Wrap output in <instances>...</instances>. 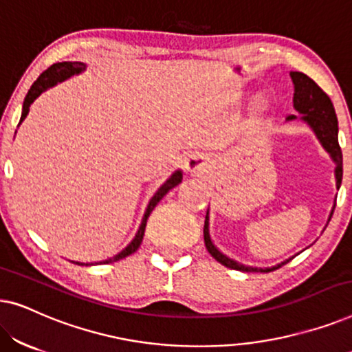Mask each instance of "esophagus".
Listing matches in <instances>:
<instances>
[{"label":"esophagus","instance_id":"1","mask_svg":"<svg viewBox=\"0 0 352 352\" xmlns=\"http://www.w3.org/2000/svg\"><path fill=\"white\" fill-rule=\"evenodd\" d=\"M184 166H186V171L192 173V175H204L206 171V163L204 160V157L197 155V153L187 158Z\"/></svg>","mask_w":352,"mask_h":352}]
</instances>
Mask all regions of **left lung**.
<instances>
[{"instance_id": "8db88e82", "label": "left lung", "mask_w": 352, "mask_h": 352, "mask_svg": "<svg viewBox=\"0 0 352 352\" xmlns=\"http://www.w3.org/2000/svg\"><path fill=\"white\" fill-rule=\"evenodd\" d=\"M293 86H295V93H293V107L300 117L296 115H288L287 122L292 120H301L307 126L312 129V133L316 134V138L319 139L320 146L325 148V152L329 153L331 160L335 163V179H336V189H340L341 179H343V153H341L340 144H338V120H336V113L333 109V104L329 96L322 91L314 80H311L309 76L301 74V72H290ZM335 205L330 211L329 221L333 214ZM327 221V224H329ZM204 239H205V247L208 250L211 256L216 261L223 264V266L229 269H235V271L242 272H271L276 269L282 267L283 264L292 261V256L285 259V261L276 264L272 267H253V266H245L242 263L234 261L229 256H226L224 253H221L218 248L214 247L213 240L210 237V210H206L205 216V226H204Z\"/></svg>"}]
</instances>
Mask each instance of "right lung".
<instances>
[{"label": "right lung", "mask_w": 352, "mask_h": 352, "mask_svg": "<svg viewBox=\"0 0 352 352\" xmlns=\"http://www.w3.org/2000/svg\"><path fill=\"white\" fill-rule=\"evenodd\" d=\"M85 70H86V64H83V62H57V64L51 65L50 69L43 72V74L38 76V80L35 81V83L32 85V88L28 89V93L25 96V100H23V105H22V115H21V122H19V124H21L23 120L27 118L28 112H30V105L33 104V100H35L38 96H40L41 93H45L46 89L52 88V86H56L57 83H60V81L69 80L70 76L78 75ZM181 181H182V171L176 170L170 177H168L165 182H163L160 187H158L157 192L153 194V197L151 199V201H148L146 213H144V216H142L141 226H139L136 235H134V239L126 245V247L122 250V252L117 253L112 258H107V259H104V261H99V263H86V264L78 263V261H76V263L74 261V263L80 264V266H83V264H85V266H93V264H109V263H113V261H120V259H123V258L129 256V254H133L142 242L144 230H146L147 219H148V216H151L152 210L155 208L158 201H160L163 197H165L168 192L173 189V187H176L177 184H179Z\"/></svg>", "instance_id": "add662e5"}]
</instances>
